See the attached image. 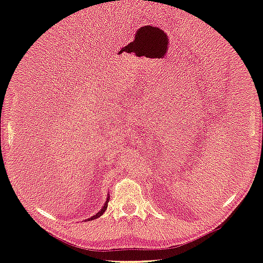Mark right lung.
I'll use <instances>...</instances> for the list:
<instances>
[{
  "label": "right lung",
  "instance_id": "add662e5",
  "mask_svg": "<svg viewBox=\"0 0 263 263\" xmlns=\"http://www.w3.org/2000/svg\"><path fill=\"white\" fill-rule=\"evenodd\" d=\"M108 201H109V195L107 194V197H106V201H105V203H104V206H103V208L101 209V211L99 212V213H97L95 215H93L92 217H90V218H87L86 220H84V221H90V220H94V219H97V218H99L100 216H102L103 215V213H104L105 211H106V209H107V204H108Z\"/></svg>",
  "mask_w": 263,
  "mask_h": 263
}]
</instances>
